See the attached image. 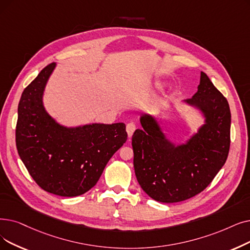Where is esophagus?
Here are the masks:
<instances>
[{"mask_svg": "<svg viewBox=\"0 0 250 250\" xmlns=\"http://www.w3.org/2000/svg\"><path fill=\"white\" fill-rule=\"evenodd\" d=\"M136 131V125L134 123H129L126 125V133H127V137L131 139L134 132Z\"/></svg>", "mask_w": 250, "mask_h": 250, "instance_id": "esophagus-1", "label": "esophagus"}]
</instances>
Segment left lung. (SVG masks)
<instances>
[{
    "label": "left lung",
    "mask_w": 250,
    "mask_h": 250,
    "mask_svg": "<svg viewBox=\"0 0 250 250\" xmlns=\"http://www.w3.org/2000/svg\"><path fill=\"white\" fill-rule=\"evenodd\" d=\"M197 92L184 102L198 109L204 124L183 144L169 141L154 116L143 114L132 146L137 180L159 202L189 199L208 187L225 165L230 149L229 103L204 72Z\"/></svg>",
    "instance_id": "1"
}]
</instances>
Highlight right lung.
Instances as JSON below:
<instances>
[{
    "label": "right lung",
    "instance_id": "1",
    "mask_svg": "<svg viewBox=\"0 0 250 250\" xmlns=\"http://www.w3.org/2000/svg\"><path fill=\"white\" fill-rule=\"evenodd\" d=\"M51 63L24 89L18 105L16 147L31 178L45 191L63 197L93 188L115 152L127 139L123 123L67 127L45 109L42 96Z\"/></svg>",
    "mask_w": 250,
    "mask_h": 250
}]
</instances>
